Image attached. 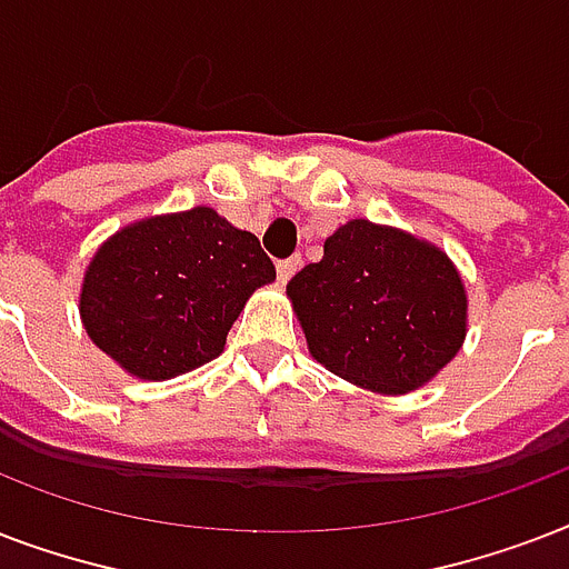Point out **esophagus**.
<instances>
[{"label": "esophagus", "instance_id": "obj_1", "mask_svg": "<svg viewBox=\"0 0 569 569\" xmlns=\"http://www.w3.org/2000/svg\"><path fill=\"white\" fill-rule=\"evenodd\" d=\"M298 268H301V257L280 259V262H277V277H280V283H289Z\"/></svg>", "mask_w": 569, "mask_h": 569}]
</instances>
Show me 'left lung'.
<instances>
[{"label":"left lung","instance_id":"obj_1","mask_svg":"<svg viewBox=\"0 0 569 569\" xmlns=\"http://www.w3.org/2000/svg\"><path fill=\"white\" fill-rule=\"evenodd\" d=\"M286 295L310 355L357 387L405 396L440 372L467 337V289L440 248L355 218L325 241Z\"/></svg>","mask_w":569,"mask_h":569}]
</instances>
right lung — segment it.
<instances>
[{
  "instance_id": "add662e5",
  "label": "right lung",
  "mask_w": 569,
  "mask_h": 569,
  "mask_svg": "<svg viewBox=\"0 0 569 569\" xmlns=\"http://www.w3.org/2000/svg\"><path fill=\"white\" fill-rule=\"evenodd\" d=\"M274 262L248 230L194 206L118 230L84 271L79 312L93 346L141 380H168L223 351Z\"/></svg>"
}]
</instances>
